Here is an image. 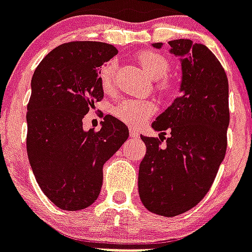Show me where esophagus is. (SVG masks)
I'll use <instances>...</instances> for the list:
<instances>
[{
	"label": "esophagus",
	"instance_id": "34e87169",
	"mask_svg": "<svg viewBox=\"0 0 252 252\" xmlns=\"http://www.w3.org/2000/svg\"><path fill=\"white\" fill-rule=\"evenodd\" d=\"M129 136H130V138H140V133L134 129H130Z\"/></svg>",
	"mask_w": 252,
	"mask_h": 252
}]
</instances>
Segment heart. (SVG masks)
<instances>
[{
    "instance_id": "b5f03b06",
    "label": "heart",
    "mask_w": 252,
    "mask_h": 252,
    "mask_svg": "<svg viewBox=\"0 0 252 252\" xmlns=\"http://www.w3.org/2000/svg\"><path fill=\"white\" fill-rule=\"evenodd\" d=\"M137 61L140 63L145 72L153 80H160L159 88L165 93H171L173 91V84L165 80L171 71V64L164 55L155 52H142L138 54ZM116 69L115 61H108L99 69V81L102 88L106 92H110L114 87V73ZM157 111V106L151 101H141V99H124L116 105L112 110L115 118L129 126H144L146 120Z\"/></svg>"
}]
</instances>
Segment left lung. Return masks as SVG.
Wrapping results in <instances>:
<instances>
[{
  "instance_id": "left-lung-1",
  "label": "left lung",
  "mask_w": 252,
  "mask_h": 252,
  "mask_svg": "<svg viewBox=\"0 0 252 252\" xmlns=\"http://www.w3.org/2000/svg\"><path fill=\"white\" fill-rule=\"evenodd\" d=\"M168 44L169 53L181 61V94L151 124L160 136L171 132L165 145L141 136L146 155L140 163L138 193L149 211L173 218L203 199L225 157L229 87L225 71L206 45L184 38Z\"/></svg>"
}]
</instances>
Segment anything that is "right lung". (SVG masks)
<instances>
[{
	"label": "right lung",
	"instance_id": "obj_1",
	"mask_svg": "<svg viewBox=\"0 0 252 252\" xmlns=\"http://www.w3.org/2000/svg\"><path fill=\"white\" fill-rule=\"evenodd\" d=\"M115 46L73 41L49 53L34 71L27 106V153L38 186L57 207L77 211L97 199L103 164L129 136L106 115L101 129L84 130L83 118L103 98L98 69Z\"/></svg>",
	"mask_w": 252,
	"mask_h": 252
}]
</instances>
